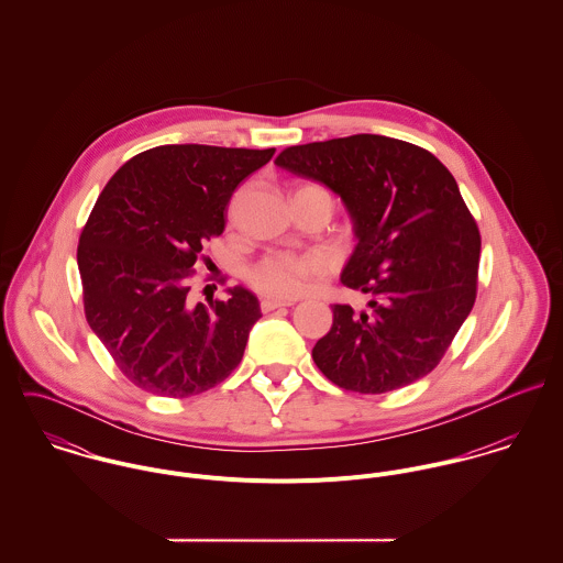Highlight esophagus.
<instances>
[{"mask_svg": "<svg viewBox=\"0 0 563 563\" xmlns=\"http://www.w3.org/2000/svg\"><path fill=\"white\" fill-rule=\"evenodd\" d=\"M290 306H295V303L292 301H282V299H262L260 301L262 312H273L277 308H290Z\"/></svg>", "mask_w": 563, "mask_h": 563, "instance_id": "1", "label": "esophagus"}]
</instances>
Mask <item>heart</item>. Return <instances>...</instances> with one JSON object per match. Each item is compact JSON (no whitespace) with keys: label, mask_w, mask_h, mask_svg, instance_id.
Listing matches in <instances>:
<instances>
[{"label":"heart","mask_w":563,"mask_h":563,"mask_svg":"<svg viewBox=\"0 0 563 563\" xmlns=\"http://www.w3.org/2000/svg\"><path fill=\"white\" fill-rule=\"evenodd\" d=\"M327 273V260L321 253H286L275 251L257 260L246 271V282L260 295L273 299H295L308 286Z\"/></svg>","instance_id":"heart-1"}]
</instances>
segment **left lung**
Returning a JSON list of instances; mask_svg holds the SVG:
<instances>
[{
    "label": "left lung",
    "mask_w": 563,
    "mask_h": 563,
    "mask_svg": "<svg viewBox=\"0 0 563 563\" xmlns=\"http://www.w3.org/2000/svg\"><path fill=\"white\" fill-rule=\"evenodd\" d=\"M277 166L335 192L355 249L340 282L368 295L333 306L312 357L335 386L382 395L429 375L477 297L482 239L455 177L411 143L355 134L284 150Z\"/></svg>",
    "instance_id": "1"
}]
</instances>
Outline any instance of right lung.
I'll list each match as a JSON object with an SVG mask.
<instances>
[{"mask_svg":"<svg viewBox=\"0 0 563 563\" xmlns=\"http://www.w3.org/2000/svg\"><path fill=\"white\" fill-rule=\"evenodd\" d=\"M275 150L162 145L125 162L101 190L78 246L84 312L121 373L145 393L186 399L228 379L257 297L190 306L203 242L225 230V208Z\"/></svg>","mask_w":563,"mask_h":563,"instance_id":"add662e5","label":"right lung"}]
</instances>
